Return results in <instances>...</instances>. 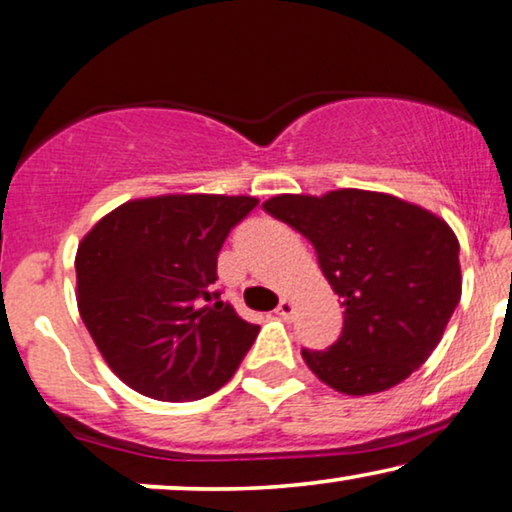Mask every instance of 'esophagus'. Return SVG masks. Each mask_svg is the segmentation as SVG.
Here are the masks:
<instances>
[{"label":"esophagus","instance_id":"obj_1","mask_svg":"<svg viewBox=\"0 0 512 512\" xmlns=\"http://www.w3.org/2000/svg\"><path fill=\"white\" fill-rule=\"evenodd\" d=\"M294 310H296V308H294V301H291V298H282L280 305H277V310H275V313L280 315L282 320H289V317L294 315Z\"/></svg>","mask_w":512,"mask_h":512}]
</instances>
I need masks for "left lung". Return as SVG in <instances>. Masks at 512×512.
<instances>
[{
  "instance_id": "1",
  "label": "left lung",
  "mask_w": 512,
  "mask_h": 512,
  "mask_svg": "<svg viewBox=\"0 0 512 512\" xmlns=\"http://www.w3.org/2000/svg\"><path fill=\"white\" fill-rule=\"evenodd\" d=\"M263 209L310 240L343 305V331L305 364L343 395L397 386L428 360L461 301L459 240L444 218L388 192L277 195Z\"/></svg>"
}]
</instances>
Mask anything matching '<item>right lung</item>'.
<instances>
[{"mask_svg": "<svg viewBox=\"0 0 512 512\" xmlns=\"http://www.w3.org/2000/svg\"><path fill=\"white\" fill-rule=\"evenodd\" d=\"M247 195H159L124 202L79 242L77 308L108 367L152 400H202L225 386L251 343L214 291L228 232Z\"/></svg>", "mask_w": 512, "mask_h": 512, "instance_id": "obj_1", "label": "right lung"}]
</instances>
